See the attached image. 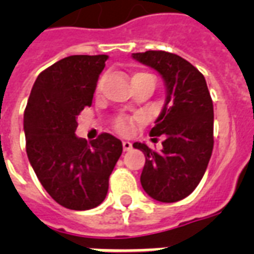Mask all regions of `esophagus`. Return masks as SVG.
<instances>
[{"label":"esophagus","mask_w":254,"mask_h":254,"mask_svg":"<svg viewBox=\"0 0 254 254\" xmlns=\"http://www.w3.org/2000/svg\"><path fill=\"white\" fill-rule=\"evenodd\" d=\"M123 147H124V150H125V151L131 150V143L129 142V141H124V142H123Z\"/></svg>","instance_id":"34e87169"}]
</instances>
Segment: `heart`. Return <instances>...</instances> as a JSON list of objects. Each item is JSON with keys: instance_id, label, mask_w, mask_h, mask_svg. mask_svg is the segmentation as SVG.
Instances as JSON below:
<instances>
[{"instance_id": "obj_1", "label": "heart", "mask_w": 254, "mask_h": 254, "mask_svg": "<svg viewBox=\"0 0 254 254\" xmlns=\"http://www.w3.org/2000/svg\"><path fill=\"white\" fill-rule=\"evenodd\" d=\"M138 75H146V73H137V75H134V76H138ZM131 124H133V121L129 119H123V117H121V119H117L115 124L116 130L120 131V133H123V134H125V133H127V131L130 130Z\"/></svg>"}]
</instances>
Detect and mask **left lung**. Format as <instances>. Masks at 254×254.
<instances>
[{
	"mask_svg": "<svg viewBox=\"0 0 254 254\" xmlns=\"http://www.w3.org/2000/svg\"><path fill=\"white\" fill-rule=\"evenodd\" d=\"M161 75L166 99L151 137L163 135L162 150L146 143L133 147L145 154L141 185L154 200L174 203L196 189L213 149V104L204 76L190 62L166 51L131 54ZM155 139V138H151Z\"/></svg>",
	"mask_w": 254,
	"mask_h": 254,
	"instance_id": "left-lung-1",
	"label": "left lung"
}]
</instances>
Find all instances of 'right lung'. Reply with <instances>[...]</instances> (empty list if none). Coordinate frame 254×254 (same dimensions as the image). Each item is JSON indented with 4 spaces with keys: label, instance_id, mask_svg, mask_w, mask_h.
Instances as JSON below:
<instances>
[{
    "label": "right lung",
    "instance_id": "1",
    "mask_svg": "<svg viewBox=\"0 0 254 254\" xmlns=\"http://www.w3.org/2000/svg\"><path fill=\"white\" fill-rule=\"evenodd\" d=\"M107 55H72L39 73L23 115L26 153L49 195L73 211L97 207L123 143L103 133L88 143L75 131L77 116L91 107Z\"/></svg>",
    "mask_w": 254,
    "mask_h": 254
}]
</instances>
